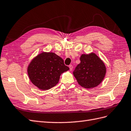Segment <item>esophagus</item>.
Listing matches in <instances>:
<instances>
[{"label": "esophagus", "mask_w": 131, "mask_h": 131, "mask_svg": "<svg viewBox=\"0 0 131 131\" xmlns=\"http://www.w3.org/2000/svg\"><path fill=\"white\" fill-rule=\"evenodd\" d=\"M69 68H70V70L71 71L72 70V69H73V66L72 65H69Z\"/></svg>", "instance_id": "obj_1"}]
</instances>
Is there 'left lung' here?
I'll list each match as a JSON object with an SVG mask.
<instances>
[{"instance_id": "left-lung-1", "label": "left lung", "mask_w": 131, "mask_h": 131, "mask_svg": "<svg viewBox=\"0 0 131 131\" xmlns=\"http://www.w3.org/2000/svg\"><path fill=\"white\" fill-rule=\"evenodd\" d=\"M80 61L73 72L78 84L85 88L98 86L106 74V70L103 61L93 53L82 54Z\"/></svg>"}]
</instances>
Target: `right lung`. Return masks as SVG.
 I'll list each match as a JSON object with an SVG mask.
<instances>
[{
	"label": "right lung",
	"instance_id": "1",
	"mask_svg": "<svg viewBox=\"0 0 131 131\" xmlns=\"http://www.w3.org/2000/svg\"><path fill=\"white\" fill-rule=\"evenodd\" d=\"M69 70L63 59L54 53L43 52L33 59L28 66L29 79L36 87L42 90L53 87L63 72Z\"/></svg>",
	"mask_w": 131,
	"mask_h": 131
}]
</instances>
